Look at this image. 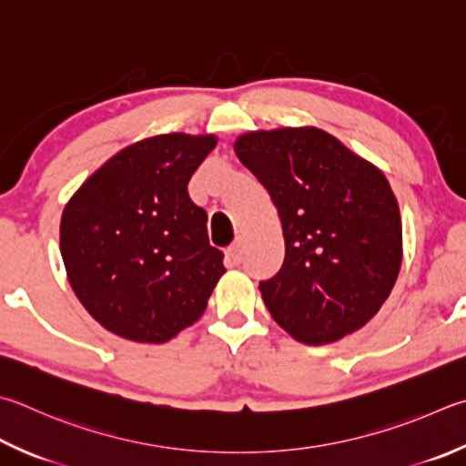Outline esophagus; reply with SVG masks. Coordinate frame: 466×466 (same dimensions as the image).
Masks as SVG:
<instances>
[{"label": "esophagus", "instance_id": "obj_1", "mask_svg": "<svg viewBox=\"0 0 466 466\" xmlns=\"http://www.w3.org/2000/svg\"><path fill=\"white\" fill-rule=\"evenodd\" d=\"M228 260L232 262V265H240L242 262V257H244V244L242 240H236L230 248H228Z\"/></svg>", "mask_w": 466, "mask_h": 466}]
</instances>
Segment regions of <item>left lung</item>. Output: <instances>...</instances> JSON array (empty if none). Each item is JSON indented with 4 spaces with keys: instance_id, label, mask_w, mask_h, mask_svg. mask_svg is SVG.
Here are the masks:
<instances>
[{
    "instance_id": "8db88e82",
    "label": "left lung",
    "mask_w": 466,
    "mask_h": 466,
    "mask_svg": "<svg viewBox=\"0 0 466 466\" xmlns=\"http://www.w3.org/2000/svg\"><path fill=\"white\" fill-rule=\"evenodd\" d=\"M234 150L283 224V265L258 283L270 316L306 344L365 326L401 267V216L385 175L318 128L250 132Z\"/></svg>"
}]
</instances>
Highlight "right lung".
I'll return each instance as SVG.
<instances>
[{
	"instance_id": "add662e5",
	"label": "right lung",
	"mask_w": 466,
	"mask_h": 466,
	"mask_svg": "<svg viewBox=\"0 0 466 466\" xmlns=\"http://www.w3.org/2000/svg\"><path fill=\"white\" fill-rule=\"evenodd\" d=\"M216 137L163 134L124 148L66 204L61 255L75 295L109 332L167 342L198 321L224 252L208 238V214L189 198Z\"/></svg>"
}]
</instances>
